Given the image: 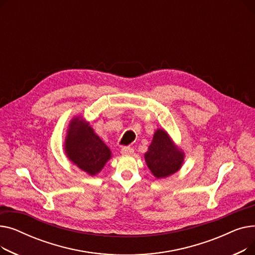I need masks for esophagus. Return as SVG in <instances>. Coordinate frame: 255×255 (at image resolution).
I'll return each mask as SVG.
<instances>
[{"instance_id":"34e87169","label":"esophagus","mask_w":255,"mask_h":255,"mask_svg":"<svg viewBox=\"0 0 255 255\" xmlns=\"http://www.w3.org/2000/svg\"><path fill=\"white\" fill-rule=\"evenodd\" d=\"M121 153H122L123 155H132L133 153H134V150H133V148H131V146H123L122 149H121Z\"/></svg>"}]
</instances>
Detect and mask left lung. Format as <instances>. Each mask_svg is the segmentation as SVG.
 <instances>
[{
	"label": "left lung",
	"mask_w": 255,
	"mask_h": 255,
	"mask_svg": "<svg viewBox=\"0 0 255 255\" xmlns=\"http://www.w3.org/2000/svg\"><path fill=\"white\" fill-rule=\"evenodd\" d=\"M185 153L175 143L164 129H157L154 133L144 160L153 176L165 179L179 171L184 163Z\"/></svg>",
	"instance_id": "obj_1"
}]
</instances>
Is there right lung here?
Here are the masks:
<instances>
[{
    "label": "right lung",
    "mask_w": 255,
    "mask_h": 255,
    "mask_svg": "<svg viewBox=\"0 0 255 255\" xmlns=\"http://www.w3.org/2000/svg\"><path fill=\"white\" fill-rule=\"evenodd\" d=\"M64 150L69 161L89 176H96L112 158V151L82 116L72 118Z\"/></svg>",
    "instance_id": "1"
}]
</instances>
